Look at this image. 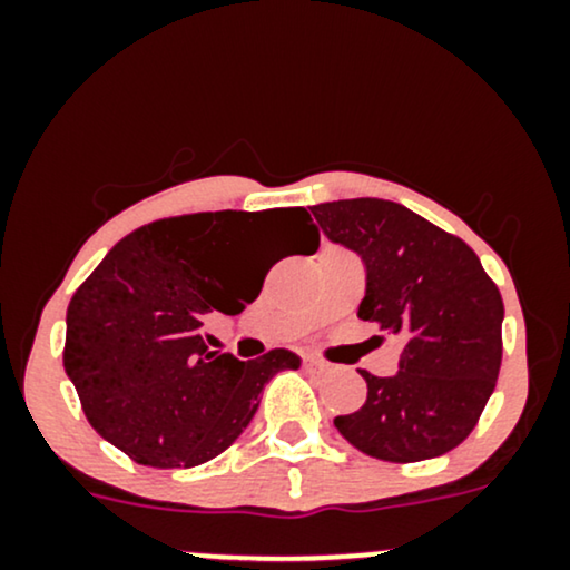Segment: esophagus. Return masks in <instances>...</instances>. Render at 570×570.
I'll list each match as a JSON object with an SVG mask.
<instances>
[{
	"label": "esophagus",
	"mask_w": 570,
	"mask_h": 570,
	"mask_svg": "<svg viewBox=\"0 0 570 570\" xmlns=\"http://www.w3.org/2000/svg\"><path fill=\"white\" fill-rule=\"evenodd\" d=\"M303 364H305L307 370H324V367H326V364L322 362V358H318V356H311V353H305V356H303Z\"/></svg>",
	"instance_id": "obj_1"
}]
</instances>
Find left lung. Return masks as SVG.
Returning <instances> with one entry per match:
<instances>
[{"label": "left lung", "mask_w": 570, "mask_h": 570, "mask_svg": "<svg viewBox=\"0 0 570 570\" xmlns=\"http://www.w3.org/2000/svg\"><path fill=\"white\" fill-rule=\"evenodd\" d=\"M311 212L332 244L362 259L358 318L404 343L396 375L362 372L367 402L337 415L335 429L391 463L450 453L472 434L499 381V289L461 238L399 203L353 198Z\"/></svg>", "instance_id": "1"}]
</instances>
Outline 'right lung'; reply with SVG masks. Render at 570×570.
I'll return each mask as SVG.
<instances>
[{
    "mask_svg": "<svg viewBox=\"0 0 570 570\" xmlns=\"http://www.w3.org/2000/svg\"><path fill=\"white\" fill-rule=\"evenodd\" d=\"M322 244L305 208L214 212L134 230L85 278L67 311L63 370L85 417L136 463L193 469L225 453L259 407L265 383L297 370L276 348L240 362L208 351L203 318L244 311L263 289L248 254L273 227Z\"/></svg>",
    "mask_w": 570,
    "mask_h": 570,
    "instance_id": "right-lung-1",
    "label": "right lung"
}]
</instances>
